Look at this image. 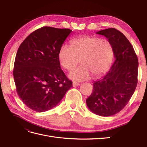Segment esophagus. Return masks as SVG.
Listing matches in <instances>:
<instances>
[{"mask_svg":"<svg viewBox=\"0 0 147 147\" xmlns=\"http://www.w3.org/2000/svg\"><path fill=\"white\" fill-rule=\"evenodd\" d=\"M72 85L74 87H75V86H79L80 85V83H76V82H73L72 83Z\"/></svg>","mask_w":147,"mask_h":147,"instance_id":"obj_1","label":"esophagus"}]
</instances>
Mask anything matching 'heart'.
<instances>
[{"label":"heart","mask_w":147,"mask_h":147,"mask_svg":"<svg viewBox=\"0 0 147 147\" xmlns=\"http://www.w3.org/2000/svg\"><path fill=\"white\" fill-rule=\"evenodd\" d=\"M114 56L112 42L106 38L85 35L71 40V46L63 45L59 51L61 65L71 72L69 78L80 82L91 77L98 78L109 69Z\"/></svg>","instance_id":"obj_1"}]
</instances>
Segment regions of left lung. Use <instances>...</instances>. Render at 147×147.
Listing matches in <instances>:
<instances>
[{"instance_id":"left-lung-1","label":"left lung","mask_w":147,"mask_h":147,"mask_svg":"<svg viewBox=\"0 0 147 147\" xmlns=\"http://www.w3.org/2000/svg\"><path fill=\"white\" fill-rule=\"evenodd\" d=\"M112 42L115 61L100 80L93 83V92L86 100L92 113L101 117L112 116L128 103L137 84L138 58L131 43L115 28L97 32Z\"/></svg>"}]
</instances>
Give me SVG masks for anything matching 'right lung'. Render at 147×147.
<instances>
[{
  "instance_id": "right-lung-1",
  "label": "right lung",
  "mask_w": 147,
  "mask_h": 147,
  "mask_svg": "<svg viewBox=\"0 0 147 147\" xmlns=\"http://www.w3.org/2000/svg\"><path fill=\"white\" fill-rule=\"evenodd\" d=\"M72 31L45 26L28 35L18 50L13 71L16 92L35 112L55 107L72 86L59 61L60 48Z\"/></svg>"
}]
</instances>
